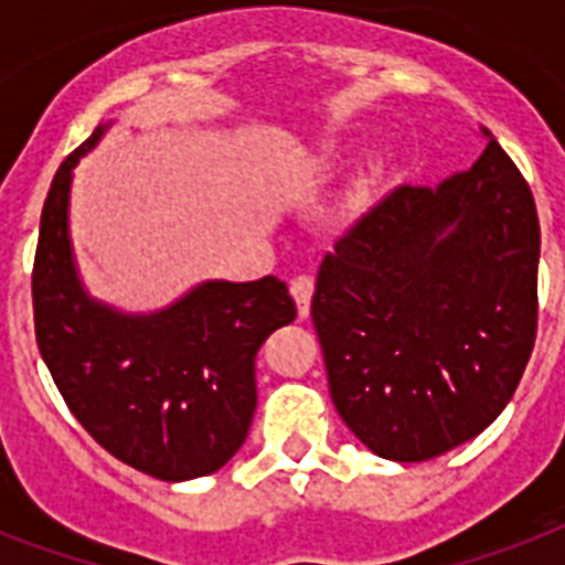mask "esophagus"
<instances>
[{
	"label": "esophagus",
	"mask_w": 565,
	"mask_h": 565,
	"mask_svg": "<svg viewBox=\"0 0 565 565\" xmlns=\"http://www.w3.org/2000/svg\"><path fill=\"white\" fill-rule=\"evenodd\" d=\"M313 278L310 275H298V278H292L290 284V292L292 298H296V307H298V316L301 319H307L310 316V298H313Z\"/></svg>",
	"instance_id": "1"
}]
</instances>
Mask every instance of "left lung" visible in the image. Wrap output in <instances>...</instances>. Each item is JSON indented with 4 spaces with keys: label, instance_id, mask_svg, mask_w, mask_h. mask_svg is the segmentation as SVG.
Instances as JSON below:
<instances>
[{
    "label": "left lung",
    "instance_id": "obj_1",
    "mask_svg": "<svg viewBox=\"0 0 565 565\" xmlns=\"http://www.w3.org/2000/svg\"><path fill=\"white\" fill-rule=\"evenodd\" d=\"M481 136L470 171L397 188L316 278L310 316L333 406L388 461H426L484 433L534 351L536 205Z\"/></svg>",
    "mask_w": 565,
    "mask_h": 565
}]
</instances>
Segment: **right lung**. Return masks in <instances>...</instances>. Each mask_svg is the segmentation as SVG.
Returning a JSON list of instances; mask_svg holds the SVG:
<instances>
[{
	"instance_id": "right-lung-1",
	"label": "right lung",
	"mask_w": 565,
	"mask_h": 565,
	"mask_svg": "<svg viewBox=\"0 0 565 565\" xmlns=\"http://www.w3.org/2000/svg\"><path fill=\"white\" fill-rule=\"evenodd\" d=\"M109 127L66 156L45 196L31 278L36 345L72 415L107 452L153 479H200L246 441L258 403L255 354L296 319V301L273 275L203 281L150 313L89 296L68 200L75 164Z\"/></svg>"
}]
</instances>
